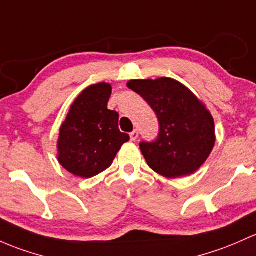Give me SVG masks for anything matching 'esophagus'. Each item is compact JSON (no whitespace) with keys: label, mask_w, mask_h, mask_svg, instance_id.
Returning a JSON list of instances; mask_svg holds the SVG:
<instances>
[{"label":"esophagus","mask_w":256,"mask_h":256,"mask_svg":"<svg viewBox=\"0 0 256 256\" xmlns=\"http://www.w3.org/2000/svg\"><path fill=\"white\" fill-rule=\"evenodd\" d=\"M130 138H131V141H136V140L138 138V131L134 130L130 134Z\"/></svg>","instance_id":"obj_1"}]
</instances>
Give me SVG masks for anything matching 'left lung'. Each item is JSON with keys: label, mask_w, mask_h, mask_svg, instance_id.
<instances>
[{"label": "left lung", "mask_w": 256, "mask_h": 256, "mask_svg": "<svg viewBox=\"0 0 256 256\" xmlns=\"http://www.w3.org/2000/svg\"><path fill=\"white\" fill-rule=\"evenodd\" d=\"M128 87L138 93L160 122L156 141L140 142V148L150 169L174 179L198 170L216 142L211 112L184 84L168 77L132 80Z\"/></svg>", "instance_id": "obj_1"}]
</instances>
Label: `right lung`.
<instances>
[{
	"label": "right lung",
	"instance_id": "1",
	"mask_svg": "<svg viewBox=\"0 0 256 256\" xmlns=\"http://www.w3.org/2000/svg\"><path fill=\"white\" fill-rule=\"evenodd\" d=\"M110 96L109 83L90 86L77 96L61 125L58 158L74 176L92 178L104 172L130 140L120 132L119 114L108 109Z\"/></svg>",
	"mask_w": 256,
	"mask_h": 256
}]
</instances>
